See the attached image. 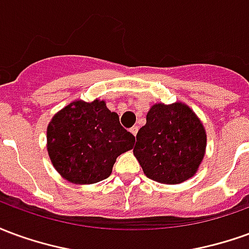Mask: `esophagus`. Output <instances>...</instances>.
<instances>
[{
    "mask_svg": "<svg viewBox=\"0 0 249 249\" xmlns=\"http://www.w3.org/2000/svg\"><path fill=\"white\" fill-rule=\"evenodd\" d=\"M137 132H139V126H132V128H130V133H132V135L135 136L136 137V135H137Z\"/></svg>",
    "mask_w": 249,
    "mask_h": 249,
    "instance_id": "esophagus-1",
    "label": "esophagus"
}]
</instances>
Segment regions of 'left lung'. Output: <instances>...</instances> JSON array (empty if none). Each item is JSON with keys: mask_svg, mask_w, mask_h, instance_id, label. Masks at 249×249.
I'll return each mask as SVG.
<instances>
[{"mask_svg": "<svg viewBox=\"0 0 249 249\" xmlns=\"http://www.w3.org/2000/svg\"><path fill=\"white\" fill-rule=\"evenodd\" d=\"M207 136L203 124L181 103L153 105L136 136L133 153L146 178L162 184L183 183L197 171Z\"/></svg>", "mask_w": 249, "mask_h": 249, "instance_id": "1", "label": "left lung"}]
</instances>
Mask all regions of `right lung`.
<instances>
[{
    "mask_svg": "<svg viewBox=\"0 0 249 249\" xmlns=\"http://www.w3.org/2000/svg\"><path fill=\"white\" fill-rule=\"evenodd\" d=\"M135 136L120 124L104 101H74L48 126V153L57 172L74 184L110 176L116 159L133 148Z\"/></svg>",
    "mask_w": 249,
    "mask_h": 249,
    "instance_id": "add662e5",
    "label": "right lung"
}]
</instances>
